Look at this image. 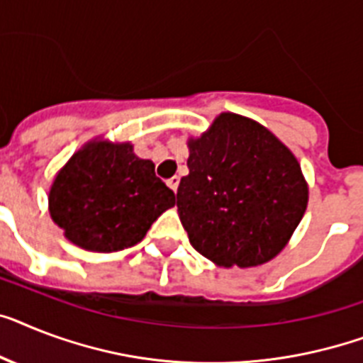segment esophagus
Wrapping results in <instances>:
<instances>
[{"label": "esophagus", "mask_w": 363, "mask_h": 363, "mask_svg": "<svg viewBox=\"0 0 363 363\" xmlns=\"http://www.w3.org/2000/svg\"><path fill=\"white\" fill-rule=\"evenodd\" d=\"M179 182H181V179H179V177H172V179H169V181H167V186L172 188L173 191H177V188H179Z\"/></svg>", "instance_id": "esophagus-1"}]
</instances>
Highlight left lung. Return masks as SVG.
<instances>
[{"instance_id": "1", "label": "left lung", "mask_w": 363, "mask_h": 363, "mask_svg": "<svg viewBox=\"0 0 363 363\" xmlns=\"http://www.w3.org/2000/svg\"><path fill=\"white\" fill-rule=\"evenodd\" d=\"M177 208L190 244L218 267H257L287 246L308 207V182L287 147L255 121L220 113L188 140Z\"/></svg>"}]
</instances>
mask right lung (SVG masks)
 I'll list each match as a JSON object with an SVG mask.
<instances>
[{
  "mask_svg": "<svg viewBox=\"0 0 363 363\" xmlns=\"http://www.w3.org/2000/svg\"><path fill=\"white\" fill-rule=\"evenodd\" d=\"M175 194L130 143L93 140L70 156L48 196L50 216L79 248L110 253L145 237Z\"/></svg>",
  "mask_w": 363,
  "mask_h": 363,
  "instance_id": "1",
  "label": "right lung"
}]
</instances>
